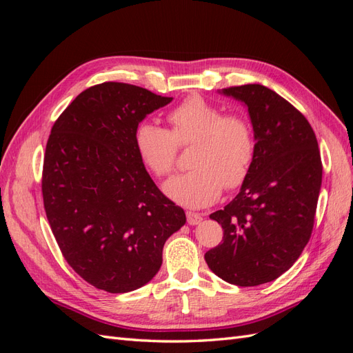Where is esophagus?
<instances>
[{"instance_id": "34e87169", "label": "esophagus", "mask_w": 353, "mask_h": 353, "mask_svg": "<svg viewBox=\"0 0 353 353\" xmlns=\"http://www.w3.org/2000/svg\"><path fill=\"white\" fill-rule=\"evenodd\" d=\"M203 219V216L200 215V213H196V212H187V222L190 223V225H197V223H200Z\"/></svg>"}]
</instances>
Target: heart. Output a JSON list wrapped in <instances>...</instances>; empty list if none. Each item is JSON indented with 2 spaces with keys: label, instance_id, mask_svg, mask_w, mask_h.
<instances>
[{
  "label": "heart",
  "instance_id": "heart-1",
  "mask_svg": "<svg viewBox=\"0 0 353 353\" xmlns=\"http://www.w3.org/2000/svg\"><path fill=\"white\" fill-rule=\"evenodd\" d=\"M170 131L152 122L137 128L135 145L144 165L163 178L174 172L178 147L194 144L190 172L165 184L168 197L187 208L215 203L223 188H237L248 178L254 159L252 125L241 114H223L200 95H190L169 113Z\"/></svg>",
  "mask_w": 353,
  "mask_h": 353
}]
</instances>
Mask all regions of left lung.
Masks as SVG:
<instances>
[{
  "label": "left lung",
  "mask_w": 353,
  "mask_h": 353,
  "mask_svg": "<svg viewBox=\"0 0 353 353\" xmlns=\"http://www.w3.org/2000/svg\"><path fill=\"white\" fill-rule=\"evenodd\" d=\"M221 94L248 105L256 150L240 193L210 215L223 241L205 259L223 281L252 287L292 268L311 239L321 154L306 117L275 91L248 83Z\"/></svg>",
  "instance_id": "obj_1"
}]
</instances>
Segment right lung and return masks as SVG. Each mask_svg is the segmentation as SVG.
Wrapping results in <instances>:
<instances>
[{
    "mask_svg": "<svg viewBox=\"0 0 353 353\" xmlns=\"http://www.w3.org/2000/svg\"><path fill=\"white\" fill-rule=\"evenodd\" d=\"M170 101L104 82L82 91L51 128L42 169L47 219L73 271L100 290L147 284L162 265L165 241L185 223L135 145L138 123Z\"/></svg>",
    "mask_w": 353,
    "mask_h": 353,
    "instance_id": "add662e5",
    "label": "right lung"
}]
</instances>
